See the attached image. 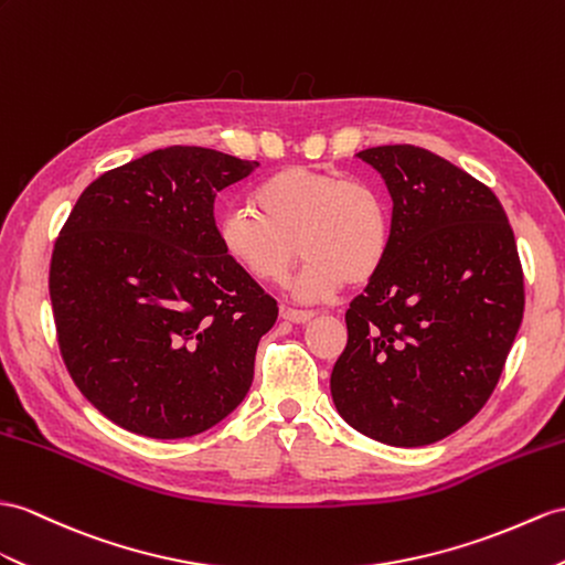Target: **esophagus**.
<instances>
[{"label":"esophagus","instance_id":"esophagus-1","mask_svg":"<svg viewBox=\"0 0 565 565\" xmlns=\"http://www.w3.org/2000/svg\"><path fill=\"white\" fill-rule=\"evenodd\" d=\"M280 316L290 323H309L313 319V311H301V309H282Z\"/></svg>","mask_w":565,"mask_h":565}]
</instances>
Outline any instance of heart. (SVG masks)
Returning <instances> with one entry per match:
<instances>
[{
  "mask_svg": "<svg viewBox=\"0 0 565 565\" xmlns=\"http://www.w3.org/2000/svg\"><path fill=\"white\" fill-rule=\"evenodd\" d=\"M252 203L256 212L230 209L220 215V249L249 278L280 285L299 246L307 266L295 295L305 301L335 295L345 280H371L391 254V205L374 184L287 168L264 179Z\"/></svg>",
  "mask_w": 565,
  "mask_h": 565,
  "instance_id": "heart-1",
  "label": "heart"
}]
</instances>
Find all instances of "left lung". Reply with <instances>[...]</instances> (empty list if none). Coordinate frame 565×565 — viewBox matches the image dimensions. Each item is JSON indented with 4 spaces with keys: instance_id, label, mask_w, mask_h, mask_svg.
Instances as JSON below:
<instances>
[{
    "instance_id": "obj_1",
    "label": "left lung",
    "mask_w": 565,
    "mask_h": 565,
    "mask_svg": "<svg viewBox=\"0 0 565 565\" xmlns=\"http://www.w3.org/2000/svg\"><path fill=\"white\" fill-rule=\"evenodd\" d=\"M356 158L388 186L393 239L345 313L330 395L374 441L429 446L497 388L525 309L515 237L497 194L431 150L376 146Z\"/></svg>"
}]
</instances>
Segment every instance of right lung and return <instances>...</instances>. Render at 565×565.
Instances as JSON below:
<instances>
[{
	"label": "right lung",
	"mask_w": 565,
	"mask_h": 565,
	"mask_svg": "<svg viewBox=\"0 0 565 565\" xmlns=\"http://www.w3.org/2000/svg\"><path fill=\"white\" fill-rule=\"evenodd\" d=\"M256 164L160 148L100 174L68 213L50 264L60 350L121 429L196 436L249 393L278 305L220 249L213 203Z\"/></svg>",
	"instance_id": "obj_1"
}]
</instances>
